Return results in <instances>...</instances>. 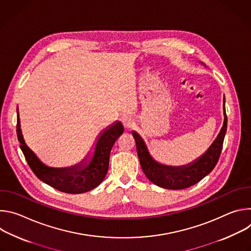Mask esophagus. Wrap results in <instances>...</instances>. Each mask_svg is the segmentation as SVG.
Returning a JSON list of instances; mask_svg holds the SVG:
<instances>
[{"mask_svg":"<svg viewBox=\"0 0 251 251\" xmlns=\"http://www.w3.org/2000/svg\"><path fill=\"white\" fill-rule=\"evenodd\" d=\"M121 122H122V124L124 125V127L125 128H127V129H129V128H132L133 126H134V120L131 118V117H129V116H123L122 118H121Z\"/></svg>","mask_w":251,"mask_h":251,"instance_id":"esophagus-1","label":"esophagus"}]
</instances>
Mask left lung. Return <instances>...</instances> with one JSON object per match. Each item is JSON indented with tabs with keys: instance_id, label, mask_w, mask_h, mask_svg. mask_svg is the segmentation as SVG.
Here are the masks:
<instances>
[{
	"instance_id": "1",
	"label": "left lung",
	"mask_w": 251,
	"mask_h": 251,
	"mask_svg": "<svg viewBox=\"0 0 251 251\" xmlns=\"http://www.w3.org/2000/svg\"><path fill=\"white\" fill-rule=\"evenodd\" d=\"M224 113L225 121L223 128L211 146L199 160L184 167H168L154 161L145 146L144 141L136 132H133L139 161L146 176L153 184L168 190L187 189L199 183L213 170L219 162L227 127L225 105Z\"/></svg>"
}]
</instances>
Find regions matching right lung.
I'll use <instances>...</instances> for the list:
<instances>
[{
  "mask_svg": "<svg viewBox=\"0 0 251 251\" xmlns=\"http://www.w3.org/2000/svg\"><path fill=\"white\" fill-rule=\"evenodd\" d=\"M17 116L18 140L21 143L20 147L29 168L41 181L67 194H81L91 191L104 180L109 167L111 149L124 131L121 122H117L107 129L97 141L95 153L89 165L82 166L81 163L73 168L53 169L44 165L25 145L21 131L18 109Z\"/></svg>",
  "mask_w": 251,
  "mask_h": 251,
  "instance_id": "1",
  "label": "right lung"
}]
</instances>
